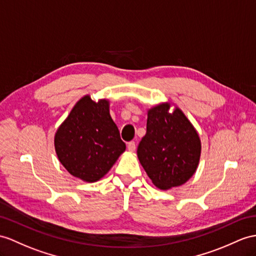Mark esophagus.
Here are the masks:
<instances>
[{"label":"esophagus","mask_w":256,"mask_h":256,"mask_svg":"<svg viewBox=\"0 0 256 256\" xmlns=\"http://www.w3.org/2000/svg\"><path fill=\"white\" fill-rule=\"evenodd\" d=\"M127 148L130 152H134L136 151V143L134 141H130L127 143Z\"/></svg>","instance_id":"34e87169"}]
</instances>
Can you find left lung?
Returning <instances> with one entry per match:
<instances>
[{
	"label": "left lung",
	"mask_w": 256,
	"mask_h": 256,
	"mask_svg": "<svg viewBox=\"0 0 256 256\" xmlns=\"http://www.w3.org/2000/svg\"><path fill=\"white\" fill-rule=\"evenodd\" d=\"M170 103L148 110L146 134L136 154L152 182L162 190L179 186L193 176L201 156V140L179 108Z\"/></svg>",
	"instance_id": "1"
}]
</instances>
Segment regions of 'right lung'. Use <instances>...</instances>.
I'll return each instance as SVG.
<instances>
[{
	"label": "right lung",
	"instance_id": "add662e5",
	"mask_svg": "<svg viewBox=\"0 0 256 256\" xmlns=\"http://www.w3.org/2000/svg\"><path fill=\"white\" fill-rule=\"evenodd\" d=\"M58 158L67 172L86 182L106 175L126 150L110 115L108 100L81 98L54 136Z\"/></svg>",
	"mask_w": 256,
	"mask_h": 256
}]
</instances>
